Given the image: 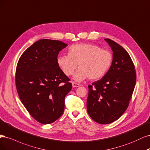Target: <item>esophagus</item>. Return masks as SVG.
I'll use <instances>...</instances> for the list:
<instances>
[{"mask_svg":"<svg viewBox=\"0 0 150 150\" xmlns=\"http://www.w3.org/2000/svg\"><path fill=\"white\" fill-rule=\"evenodd\" d=\"M72 86H73L74 88H75V87H79V86H80L81 85H80L79 83H75V82H74V81H73L72 82Z\"/></svg>","mask_w":150,"mask_h":150,"instance_id":"34e87169","label":"esophagus"}]
</instances>
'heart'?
Segmentation results:
<instances>
[{
  "mask_svg": "<svg viewBox=\"0 0 150 150\" xmlns=\"http://www.w3.org/2000/svg\"><path fill=\"white\" fill-rule=\"evenodd\" d=\"M69 55H59L57 64L67 76L74 74L79 65L80 68L74 79L81 81L88 77L90 80L100 79L108 73L113 61L110 51L91 43H76L68 49Z\"/></svg>",
  "mask_w": 150,
  "mask_h": 150,
  "instance_id": "heart-1",
  "label": "heart"
}]
</instances>
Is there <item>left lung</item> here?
<instances>
[{
	"mask_svg": "<svg viewBox=\"0 0 150 150\" xmlns=\"http://www.w3.org/2000/svg\"><path fill=\"white\" fill-rule=\"evenodd\" d=\"M105 40L113 51V64L102 79L88 85L86 107L92 120L105 125L118 120L127 109L137 76L127 50L109 38Z\"/></svg>",
	"mask_w": 150,
	"mask_h": 150,
	"instance_id": "8db88e82",
	"label": "left lung"
}]
</instances>
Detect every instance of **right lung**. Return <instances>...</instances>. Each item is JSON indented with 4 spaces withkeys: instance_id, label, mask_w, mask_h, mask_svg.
<instances>
[{
    "instance_id": "1",
    "label": "right lung",
    "mask_w": 150,
    "mask_h": 150,
    "mask_svg": "<svg viewBox=\"0 0 150 150\" xmlns=\"http://www.w3.org/2000/svg\"><path fill=\"white\" fill-rule=\"evenodd\" d=\"M67 45L59 40L41 39L24 52L16 69V84L22 103L32 117L50 124L64 113L70 80L59 68L57 58Z\"/></svg>"
}]
</instances>
